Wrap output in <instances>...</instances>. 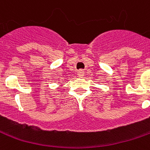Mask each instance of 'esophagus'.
Returning <instances> with one entry per match:
<instances>
[{
  "label": "esophagus",
  "mask_w": 150,
  "mask_h": 150,
  "mask_svg": "<svg viewBox=\"0 0 150 150\" xmlns=\"http://www.w3.org/2000/svg\"><path fill=\"white\" fill-rule=\"evenodd\" d=\"M77 73H78L79 77H82V76H83V75H84V71L83 70H79V71H78Z\"/></svg>",
  "instance_id": "esophagus-1"
}]
</instances>
